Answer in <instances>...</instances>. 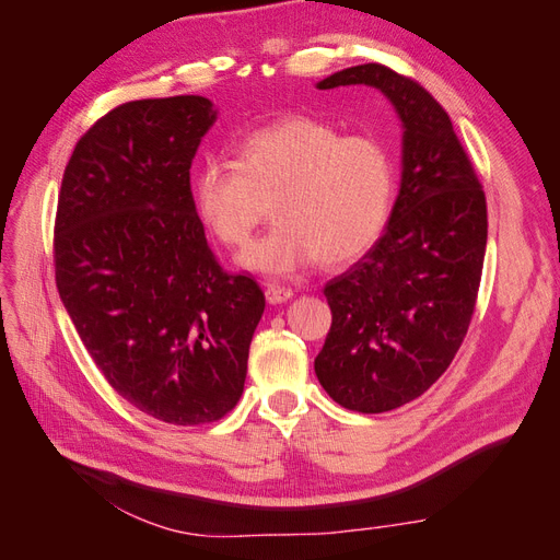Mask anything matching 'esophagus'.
Segmentation results:
<instances>
[{
    "instance_id": "esophagus-1",
    "label": "esophagus",
    "mask_w": 560,
    "mask_h": 560,
    "mask_svg": "<svg viewBox=\"0 0 560 560\" xmlns=\"http://www.w3.org/2000/svg\"><path fill=\"white\" fill-rule=\"evenodd\" d=\"M264 292H266L268 303H284V301H290L294 296L290 287H282V284H276V282H268Z\"/></svg>"
}]
</instances>
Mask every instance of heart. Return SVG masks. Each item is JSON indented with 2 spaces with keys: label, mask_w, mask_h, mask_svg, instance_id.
Listing matches in <instances>:
<instances>
[{
  "label": "heart",
  "mask_w": 560,
  "mask_h": 560,
  "mask_svg": "<svg viewBox=\"0 0 560 560\" xmlns=\"http://www.w3.org/2000/svg\"><path fill=\"white\" fill-rule=\"evenodd\" d=\"M194 208L219 243L241 247L268 214L278 224L241 264L290 276L319 259H360L383 235L395 198V163L374 135H343L315 116H287L243 132L233 161L208 159L194 177Z\"/></svg>",
  "instance_id": "1"
}]
</instances>
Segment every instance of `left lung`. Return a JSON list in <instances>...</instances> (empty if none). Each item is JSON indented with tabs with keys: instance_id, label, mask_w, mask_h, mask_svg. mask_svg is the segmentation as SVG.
<instances>
[{
	"instance_id": "left-lung-1",
	"label": "left lung",
	"mask_w": 560,
	"mask_h": 560,
	"mask_svg": "<svg viewBox=\"0 0 560 560\" xmlns=\"http://www.w3.org/2000/svg\"><path fill=\"white\" fill-rule=\"evenodd\" d=\"M378 89L401 118V184L378 243L327 282L331 329L315 358L327 395L350 411L383 413L420 397L453 362L477 303L486 194L446 109L378 62L317 83Z\"/></svg>"
}]
</instances>
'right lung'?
Returning <instances> with one entry per match:
<instances>
[{
    "mask_svg": "<svg viewBox=\"0 0 560 560\" xmlns=\"http://www.w3.org/2000/svg\"><path fill=\"white\" fill-rule=\"evenodd\" d=\"M217 109L175 95L118 105L83 132L56 212V284L79 338L135 409L202 425L238 404L266 299L219 266L191 161Z\"/></svg>",
    "mask_w": 560,
    "mask_h": 560,
    "instance_id": "obj_1",
    "label": "right lung"
}]
</instances>
